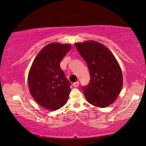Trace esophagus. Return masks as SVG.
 I'll use <instances>...</instances> for the list:
<instances>
[{
    "instance_id": "34e87169",
    "label": "esophagus",
    "mask_w": 146,
    "mask_h": 146,
    "mask_svg": "<svg viewBox=\"0 0 146 146\" xmlns=\"http://www.w3.org/2000/svg\"><path fill=\"white\" fill-rule=\"evenodd\" d=\"M79 86V82H76L73 83V86H74L75 88H77Z\"/></svg>"
}]
</instances>
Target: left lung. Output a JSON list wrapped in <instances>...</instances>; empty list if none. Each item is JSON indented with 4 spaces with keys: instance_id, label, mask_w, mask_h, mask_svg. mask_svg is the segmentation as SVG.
Listing matches in <instances>:
<instances>
[{
    "instance_id": "left-lung-1",
    "label": "left lung",
    "mask_w": 146,
    "mask_h": 146,
    "mask_svg": "<svg viewBox=\"0 0 146 146\" xmlns=\"http://www.w3.org/2000/svg\"><path fill=\"white\" fill-rule=\"evenodd\" d=\"M74 44L90 73V83L83 87L85 98L94 106H109L117 99L123 86L122 72L117 60L106 46L96 41Z\"/></svg>"
}]
</instances>
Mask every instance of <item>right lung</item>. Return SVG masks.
<instances>
[{"label":"right lung","mask_w":146,"mask_h":146,"mask_svg":"<svg viewBox=\"0 0 146 146\" xmlns=\"http://www.w3.org/2000/svg\"><path fill=\"white\" fill-rule=\"evenodd\" d=\"M70 48L69 44H48L32 64L28 76L29 88L34 100L44 108L56 110L67 102L70 83L60 63Z\"/></svg>","instance_id":"add662e5"}]
</instances>
